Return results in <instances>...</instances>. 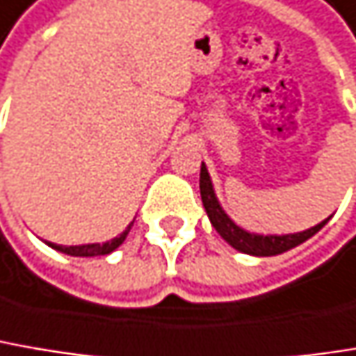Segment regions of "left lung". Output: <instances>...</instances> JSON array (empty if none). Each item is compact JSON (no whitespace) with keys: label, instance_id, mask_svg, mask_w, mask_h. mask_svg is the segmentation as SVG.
<instances>
[{"label":"left lung","instance_id":"left-lung-1","mask_svg":"<svg viewBox=\"0 0 356 356\" xmlns=\"http://www.w3.org/2000/svg\"><path fill=\"white\" fill-rule=\"evenodd\" d=\"M200 193H202L204 208H206V213L210 218L211 226L216 228V232L232 248L241 250L244 254H252V257H275V254H281L285 250H291L298 244L306 243L307 238H312L316 232H320L326 226V222L332 218L330 216V218L322 220L320 224L307 228L304 232H293V234H257V232H248V230L241 228L220 206V202L216 197V191H213V185H211L208 167L204 163H202V171H200Z\"/></svg>","mask_w":356,"mask_h":356}]
</instances>
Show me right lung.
Segmentation results:
<instances>
[{"mask_svg": "<svg viewBox=\"0 0 356 356\" xmlns=\"http://www.w3.org/2000/svg\"><path fill=\"white\" fill-rule=\"evenodd\" d=\"M132 224L134 222H130L128 224V228L120 234V236H115L112 241H108V243L99 244V243H93V244H79V246H63V244H54V243H47L50 248H54V250H58V252H65V254H71V257H102V254H110L113 252L120 244L126 241V236H128V232H130V228H132Z\"/></svg>", "mask_w": 356, "mask_h": 356, "instance_id": "add662e5", "label": "right lung"}]
</instances>
